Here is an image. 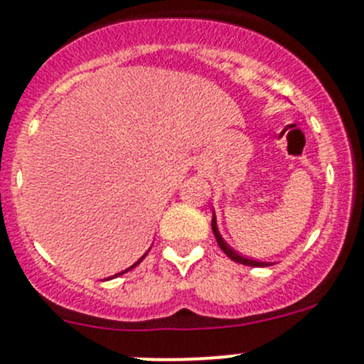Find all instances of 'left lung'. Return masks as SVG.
Listing matches in <instances>:
<instances>
[{
	"label": "left lung",
	"instance_id": "1",
	"mask_svg": "<svg viewBox=\"0 0 364 364\" xmlns=\"http://www.w3.org/2000/svg\"><path fill=\"white\" fill-rule=\"evenodd\" d=\"M210 227H213L214 237H216V241H218V245H220V248L225 252V255H227V257L232 259V261H236V262H240V264H247V266H269L268 262H259V261H254V259H247V257H243V255L237 254L236 250H232V248L228 247V245L223 241V237H221L220 230H218L216 216H214V214H213V221H210Z\"/></svg>",
	"mask_w": 364,
	"mask_h": 364
}]
</instances>
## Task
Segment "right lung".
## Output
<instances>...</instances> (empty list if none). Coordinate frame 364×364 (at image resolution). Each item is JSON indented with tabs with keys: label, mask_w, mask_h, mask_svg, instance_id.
Masks as SVG:
<instances>
[{
	"label": "right lung",
	"mask_w": 364,
	"mask_h": 364,
	"mask_svg": "<svg viewBox=\"0 0 364 364\" xmlns=\"http://www.w3.org/2000/svg\"><path fill=\"white\" fill-rule=\"evenodd\" d=\"M148 252H150V250H148ZM148 252H146V254H148ZM146 254H144V255H143V257H141V259H139V261H137V262H134V264H132V266H130V268H127V269H124V272H121V273H127V272H128V269H132V268H136V266H137V264H139V262H141V261H143V259H144V257H146ZM121 273H117V275H121Z\"/></svg>",
	"instance_id": "1"
}]
</instances>
